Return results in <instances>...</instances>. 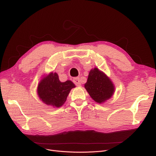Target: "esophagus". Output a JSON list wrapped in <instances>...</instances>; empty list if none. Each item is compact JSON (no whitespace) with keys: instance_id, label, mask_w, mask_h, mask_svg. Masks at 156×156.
<instances>
[{"instance_id":"1","label":"esophagus","mask_w":156,"mask_h":156,"mask_svg":"<svg viewBox=\"0 0 156 156\" xmlns=\"http://www.w3.org/2000/svg\"><path fill=\"white\" fill-rule=\"evenodd\" d=\"M73 81L75 83V85H77V86H80V85H81V81H80L79 78L77 77V78L73 79Z\"/></svg>"}]
</instances>
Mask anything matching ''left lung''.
<instances>
[{
    "mask_svg": "<svg viewBox=\"0 0 156 156\" xmlns=\"http://www.w3.org/2000/svg\"><path fill=\"white\" fill-rule=\"evenodd\" d=\"M84 88L92 100L100 104L110 99L115 90L111 79L97 68L90 71Z\"/></svg>",
    "mask_w": 156,
    "mask_h": 156,
    "instance_id": "1",
    "label": "left lung"
}]
</instances>
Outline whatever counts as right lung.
Masks as SVG:
<instances>
[{
	"mask_svg": "<svg viewBox=\"0 0 156 156\" xmlns=\"http://www.w3.org/2000/svg\"><path fill=\"white\" fill-rule=\"evenodd\" d=\"M75 87L72 81L68 80L61 82L57 73L51 72L44 75L40 81L37 93L40 100L45 104L58 108L64 105L71 90Z\"/></svg>",
	"mask_w": 156,
	"mask_h": 156,
	"instance_id": "right-lung-1",
	"label": "right lung"
}]
</instances>
